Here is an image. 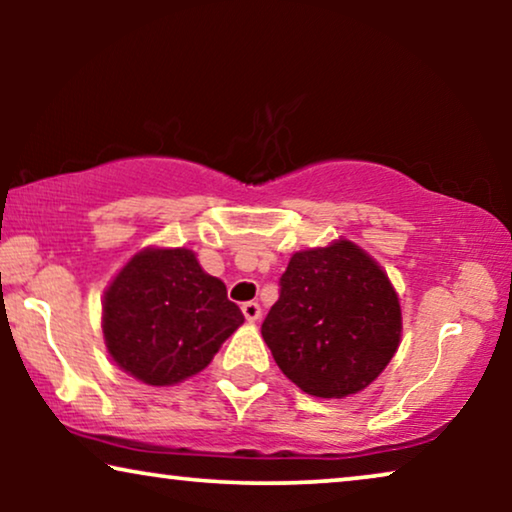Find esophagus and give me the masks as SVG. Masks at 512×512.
<instances>
[{"label":"esophagus","instance_id":"1","mask_svg":"<svg viewBox=\"0 0 512 512\" xmlns=\"http://www.w3.org/2000/svg\"><path fill=\"white\" fill-rule=\"evenodd\" d=\"M242 314L249 324H256V321L261 319V305L254 303V300H249V303L242 305Z\"/></svg>","mask_w":512,"mask_h":512}]
</instances>
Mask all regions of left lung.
I'll return each instance as SVG.
<instances>
[{"mask_svg": "<svg viewBox=\"0 0 512 512\" xmlns=\"http://www.w3.org/2000/svg\"><path fill=\"white\" fill-rule=\"evenodd\" d=\"M261 333L289 380L317 398L359 394L401 345L398 293L359 244L296 251Z\"/></svg>", "mask_w": 512, "mask_h": 512, "instance_id": "8db88e82", "label": "left lung"}]
</instances>
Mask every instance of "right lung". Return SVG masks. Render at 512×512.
<instances>
[{"label": "right lung", "instance_id": "right-lung-1", "mask_svg": "<svg viewBox=\"0 0 512 512\" xmlns=\"http://www.w3.org/2000/svg\"><path fill=\"white\" fill-rule=\"evenodd\" d=\"M244 324L226 284L186 247H146L104 291L102 333L114 363L151 387H172L212 363Z\"/></svg>", "mask_w": 512, "mask_h": 512}]
</instances>
